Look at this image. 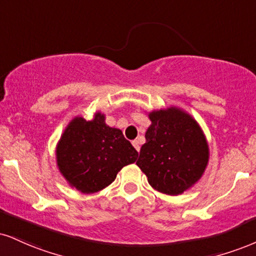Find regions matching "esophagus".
I'll return each instance as SVG.
<instances>
[{
    "instance_id": "34e87169",
    "label": "esophagus",
    "mask_w": 256,
    "mask_h": 256,
    "mask_svg": "<svg viewBox=\"0 0 256 256\" xmlns=\"http://www.w3.org/2000/svg\"><path fill=\"white\" fill-rule=\"evenodd\" d=\"M132 146H134V149H136L137 152H140V142H138L137 140H132Z\"/></svg>"
}]
</instances>
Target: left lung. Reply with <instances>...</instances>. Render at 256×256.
Wrapping results in <instances>:
<instances>
[{"mask_svg": "<svg viewBox=\"0 0 256 256\" xmlns=\"http://www.w3.org/2000/svg\"><path fill=\"white\" fill-rule=\"evenodd\" d=\"M136 164L154 190L180 196L204 175L210 148L199 122L180 107L154 110Z\"/></svg>", "mask_w": 256, "mask_h": 256, "instance_id": "obj_1", "label": "left lung"}]
</instances>
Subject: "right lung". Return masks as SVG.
<instances>
[{"instance_id":"obj_1","label":"right lung","mask_w":256,"mask_h":256,"mask_svg":"<svg viewBox=\"0 0 256 256\" xmlns=\"http://www.w3.org/2000/svg\"><path fill=\"white\" fill-rule=\"evenodd\" d=\"M98 110L87 120L78 116L68 122L56 146V163L72 188L92 194L114 181L122 167L138 158L122 130L106 124Z\"/></svg>"}]
</instances>
